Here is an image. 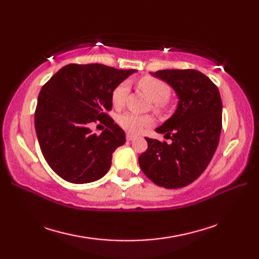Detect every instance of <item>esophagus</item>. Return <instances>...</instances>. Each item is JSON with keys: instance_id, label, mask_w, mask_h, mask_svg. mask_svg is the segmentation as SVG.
Instances as JSON below:
<instances>
[{"instance_id": "esophagus-1", "label": "esophagus", "mask_w": 259, "mask_h": 259, "mask_svg": "<svg viewBox=\"0 0 259 259\" xmlns=\"http://www.w3.org/2000/svg\"><path fill=\"white\" fill-rule=\"evenodd\" d=\"M125 138H126V140H128V141H133V140L136 138V137L133 136V135H130V134H126Z\"/></svg>"}]
</instances>
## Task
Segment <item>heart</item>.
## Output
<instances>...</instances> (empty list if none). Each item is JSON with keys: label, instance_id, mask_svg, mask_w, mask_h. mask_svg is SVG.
Listing matches in <instances>:
<instances>
[{"label": "heart", "instance_id": "heart-1", "mask_svg": "<svg viewBox=\"0 0 259 259\" xmlns=\"http://www.w3.org/2000/svg\"><path fill=\"white\" fill-rule=\"evenodd\" d=\"M138 85L152 102H156L157 109H161L164 106V101L170 96V88L166 82L150 75L140 78L138 80ZM126 92H128L126 82H122L114 88L111 95V101L115 108L122 107ZM152 121L150 115H140L133 112H125L118 117V123L121 128L134 135L140 134L142 130L152 123Z\"/></svg>", "mask_w": 259, "mask_h": 259}]
</instances>
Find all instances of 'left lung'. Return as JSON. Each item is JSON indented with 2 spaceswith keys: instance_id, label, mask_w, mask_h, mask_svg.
Here are the masks:
<instances>
[{
  "instance_id": "1",
  "label": "left lung",
  "mask_w": 259,
  "mask_h": 259,
  "mask_svg": "<svg viewBox=\"0 0 259 259\" xmlns=\"http://www.w3.org/2000/svg\"><path fill=\"white\" fill-rule=\"evenodd\" d=\"M172 88L177 109L158 126L171 144L146 138L148 149L139 157L142 171L168 189L188 186L205 171L217 149L223 103L218 88L197 70H160L150 73Z\"/></svg>"
}]
</instances>
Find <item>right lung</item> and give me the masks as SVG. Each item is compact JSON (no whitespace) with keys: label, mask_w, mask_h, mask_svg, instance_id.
Here are the masks:
<instances>
[{"label":"right lung","mask_w":259,"mask_h":259,"mask_svg":"<svg viewBox=\"0 0 259 259\" xmlns=\"http://www.w3.org/2000/svg\"><path fill=\"white\" fill-rule=\"evenodd\" d=\"M136 70L103 64H68L42 87L34 114L42 155L52 170L72 184L99 180L111 166L112 153L124 145V131L104 111L112 109L115 87ZM108 128L98 136L92 122Z\"/></svg>","instance_id":"1"}]
</instances>
